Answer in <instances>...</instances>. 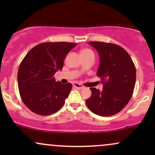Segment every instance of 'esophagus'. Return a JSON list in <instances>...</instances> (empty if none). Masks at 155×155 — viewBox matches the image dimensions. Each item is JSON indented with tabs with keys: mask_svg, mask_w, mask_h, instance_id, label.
<instances>
[{
	"mask_svg": "<svg viewBox=\"0 0 155 155\" xmlns=\"http://www.w3.org/2000/svg\"><path fill=\"white\" fill-rule=\"evenodd\" d=\"M73 86H74L75 88L78 89V90H81V89H82L84 87L83 85L80 84L79 83H74L73 84Z\"/></svg>",
	"mask_w": 155,
	"mask_h": 155,
	"instance_id": "34e87169",
	"label": "esophagus"
}]
</instances>
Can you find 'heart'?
Masks as SVG:
<instances>
[{"label":"heart","instance_id":"1","mask_svg":"<svg viewBox=\"0 0 155 155\" xmlns=\"http://www.w3.org/2000/svg\"><path fill=\"white\" fill-rule=\"evenodd\" d=\"M89 54H94L90 49H84L81 51V55H86Z\"/></svg>","mask_w":155,"mask_h":155}]
</instances>
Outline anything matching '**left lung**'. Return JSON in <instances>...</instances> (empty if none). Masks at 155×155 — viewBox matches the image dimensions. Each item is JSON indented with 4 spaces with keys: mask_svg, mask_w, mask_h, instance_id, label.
<instances>
[{
    "mask_svg": "<svg viewBox=\"0 0 155 155\" xmlns=\"http://www.w3.org/2000/svg\"><path fill=\"white\" fill-rule=\"evenodd\" d=\"M89 44L98 51L100 66L97 76L104 87L101 91L90 88L92 95L86 100L87 106L99 116H112L122 111L132 97L136 66L128 53L117 44L100 41Z\"/></svg>",
    "mask_w": 155,
    "mask_h": 155,
    "instance_id": "8db88e82",
    "label": "left lung"
}]
</instances>
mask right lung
Wrapping results in <instances>:
<instances>
[{
    "mask_svg": "<svg viewBox=\"0 0 155 155\" xmlns=\"http://www.w3.org/2000/svg\"><path fill=\"white\" fill-rule=\"evenodd\" d=\"M76 45L71 42H44L35 46L19 65L17 81L21 99L38 115L47 116L63 107L72 84L55 81L68 53Z\"/></svg>",
    "mask_w": 155,
    "mask_h": 155,
    "instance_id": "add662e5",
    "label": "right lung"
}]
</instances>
